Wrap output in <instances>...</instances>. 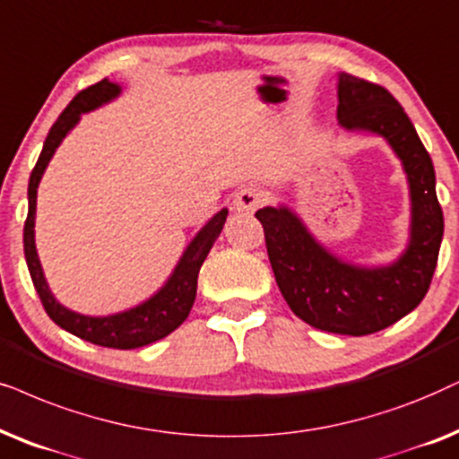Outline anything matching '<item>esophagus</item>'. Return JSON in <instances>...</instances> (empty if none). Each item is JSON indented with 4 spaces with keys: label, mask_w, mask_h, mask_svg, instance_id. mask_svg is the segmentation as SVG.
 <instances>
[{
    "label": "esophagus",
    "mask_w": 459,
    "mask_h": 459,
    "mask_svg": "<svg viewBox=\"0 0 459 459\" xmlns=\"http://www.w3.org/2000/svg\"><path fill=\"white\" fill-rule=\"evenodd\" d=\"M261 202H264V192H261L259 187H253V186L240 187L234 195V211L253 212Z\"/></svg>",
    "instance_id": "34e87169"
}]
</instances>
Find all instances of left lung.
Wrapping results in <instances>:
<instances>
[{
  "mask_svg": "<svg viewBox=\"0 0 459 459\" xmlns=\"http://www.w3.org/2000/svg\"><path fill=\"white\" fill-rule=\"evenodd\" d=\"M339 124L371 130L403 160L411 187V242L388 267H354L333 257L309 236L289 208L255 212L264 225L267 257L278 289L295 316L320 331L371 335L420 306L430 289L443 240V208L430 153L401 103L384 86L356 75H339Z\"/></svg>",
  "mask_w": 459,
  "mask_h": 459,
  "instance_id": "8db88e82",
  "label": "left lung"
}]
</instances>
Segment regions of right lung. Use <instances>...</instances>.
Masks as SVG:
<instances>
[{"mask_svg": "<svg viewBox=\"0 0 459 459\" xmlns=\"http://www.w3.org/2000/svg\"><path fill=\"white\" fill-rule=\"evenodd\" d=\"M120 94V86L111 84V82L100 80L94 86H88L86 91L77 92L74 100L65 107V111L58 116L55 126L50 128L44 150H41L38 164L29 178V212L25 219V231H22V242H25V259L29 273H31L33 287L38 290L41 306H44L46 314L61 329L74 333L75 337L84 339V342L97 343L103 348H116V350H133L147 346V343L158 342L166 335H170L177 326L183 325V320L187 318L189 309L194 306L195 299V289H198V273L200 267L204 264L208 251L215 244L217 236L221 234L225 219H228V211L217 212L215 217L208 221L204 228L200 230V234L194 238V242L189 244L186 255H183L178 265L172 272L170 281L164 284L162 290H158L150 301L141 303L128 312L113 314V316L105 318H92V316H82V314L71 312V309L63 307L55 297H52L50 289H48L44 272H41L38 251H35V200H38V186L39 178L44 175L48 162H50L52 153L65 134L75 126L80 120L82 113L94 109V107L107 103L113 97Z\"/></svg>", "mask_w": 459, "mask_h": 459, "instance_id": "1", "label": "right lung"}]
</instances>
